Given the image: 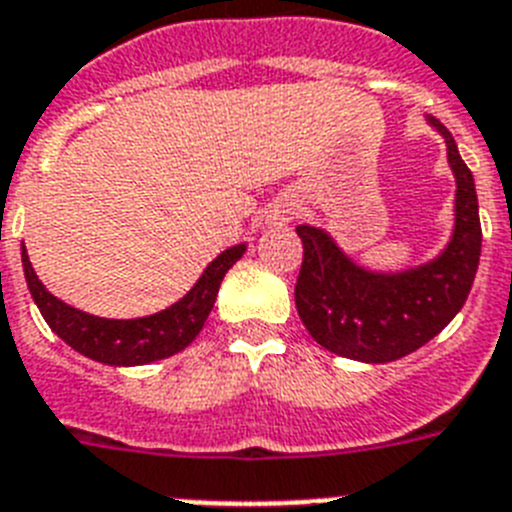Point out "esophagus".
I'll list each match as a JSON object with an SVG mask.
<instances>
[{"instance_id": "1", "label": "esophagus", "mask_w": 512, "mask_h": 512, "mask_svg": "<svg viewBox=\"0 0 512 512\" xmlns=\"http://www.w3.org/2000/svg\"><path fill=\"white\" fill-rule=\"evenodd\" d=\"M293 216H296V208H293L291 203H283V206L275 208V221H278V224H283V221H291Z\"/></svg>"}]
</instances>
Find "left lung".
Here are the masks:
<instances>
[{
  "mask_svg": "<svg viewBox=\"0 0 512 512\" xmlns=\"http://www.w3.org/2000/svg\"><path fill=\"white\" fill-rule=\"evenodd\" d=\"M425 121L446 141L456 177L453 231L441 255L399 273H376L353 262L319 226H296L304 242L296 309L309 335L342 358L389 363L415 353L459 314L477 275L482 226L474 177L451 131L433 115Z\"/></svg>",
  "mask_w": 512,
  "mask_h": 512,
  "instance_id": "8db88e82",
  "label": "left lung"
}]
</instances>
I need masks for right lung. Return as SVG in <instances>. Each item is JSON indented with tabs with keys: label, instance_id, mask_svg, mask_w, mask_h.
Returning <instances> with one entry per match:
<instances>
[{
	"label": "right lung",
	"instance_id": "1",
	"mask_svg": "<svg viewBox=\"0 0 512 512\" xmlns=\"http://www.w3.org/2000/svg\"><path fill=\"white\" fill-rule=\"evenodd\" d=\"M244 250L247 244H234L224 250L203 270L201 278L180 301L139 319L95 317L56 299L38 281L25 244H22V270H25V281H28L35 306L41 309L48 327L69 348L105 366H144V363L162 361L180 353L198 337L211 314L224 275L244 255Z\"/></svg>",
	"mask_w": 512,
	"mask_h": 512
}]
</instances>
